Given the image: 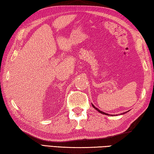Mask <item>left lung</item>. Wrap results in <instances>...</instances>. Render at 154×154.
<instances>
[{"label": "left lung", "instance_id": "obj_1", "mask_svg": "<svg viewBox=\"0 0 154 154\" xmlns=\"http://www.w3.org/2000/svg\"><path fill=\"white\" fill-rule=\"evenodd\" d=\"M92 106H93V107H94V108H95L96 110H97V111H98L99 113H101V114H105V115H107V116H109V114H106V113H105V112H103L100 111V110H99V109H97V107H95V106H94L93 104H92ZM125 113H126V112H125V113H123V114H125ZM111 116H112V115H111ZM113 116H114V115H113Z\"/></svg>", "mask_w": 154, "mask_h": 154}]
</instances>
